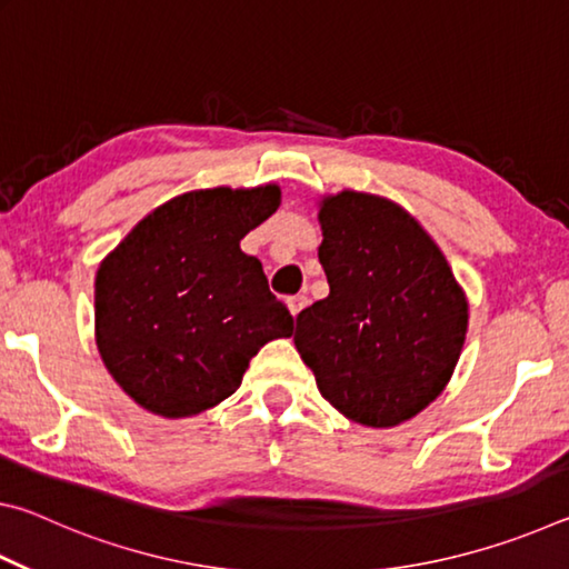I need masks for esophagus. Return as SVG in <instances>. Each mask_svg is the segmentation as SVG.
Listing matches in <instances>:
<instances>
[{
  "mask_svg": "<svg viewBox=\"0 0 569 569\" xmlns=\"http://www.w3.org/2000/svg\"><path fill=\"white\" fill-rule=\"evenodd\" d=\"M306 306H308V298H306L303 293H298V296H291V298H288V308H291V313H293V316L301 313Z\"/></svg>",
  "mask_w": 569,
  "mask_h": 569,
  "instance_id": "34e87169",
  "label": "esophagus"
}]
</instances>
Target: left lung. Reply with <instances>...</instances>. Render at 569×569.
I'll return each mask as SVG.
<instances>
[{
	"mask_svg": "<svg viewBox=\"0 0 569 569\" xmlns=\"http://www.w3.org/2000/svg\"><path fill=\"white\" fill-rule=\"evenodd\" d=\"M319 220L331 291L298 313L293 343L326 401L366 427H393L447 387L467 298L435 240L389 200L343 190Z\"/></svg>",
	"mask_w": 569,
	"mask_h": 569,
	"instance_id": "8db88e82",
	"label": "left lung"
}]
</instances>
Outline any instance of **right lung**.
<instances>
[{
  "mask_svg": "<svg viewBox=\"0 0 569 569\" xmlns=\"http://www.w3.org/2000/svg\"><path fill=\"white\" fill-rule=\"evenodd\" d=\"M281 190H196L140 220L94 281L98 349L122 391L160 417H192L233 393L263 343L293 333L240 238Z\"/></svg>",
  "mask_w": 569,
  "mask_h": 569,
  "instance_id": "add662e5",
  "label": "right lung"
}]
</instances>
